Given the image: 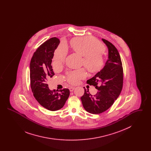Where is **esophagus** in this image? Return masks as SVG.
I'll use <instances>...</instances> for the list:
<instances>
[{"instance_id": "34e87169", "label": "esophagus", "mask_w": 151, "mask_h": 151, "mask_svg": "<svg viewBox=\"0 0 151 151\" xmlns=\"http://www.w3.org/2000/svg\"><path fill=\"white\" fill-rule=\"evenodd\" d=\"M75 87H70V88H69L70 91V92H72V91L75 89Z\"/></svg>"}]
</instances>
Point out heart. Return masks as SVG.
<instances>
[{"label":"heart","mask_w":151,"mask_h":151,"mask_svg":"<svg viewBox=\"0 0 151 151\" xmlns=\"http://www.w3.org/2000/svg\"><path fill=\"white\" fill-rule=\"evenodd\" d=\"M73 49L83 56L82 64L91 73L100 71L104 65L103 52L104 47L95 38L89 36L80 37L71 42ZM67 50L65 46H60L55 51L54 57V65H61L65 61ZM86 72L84 69L68 72L65 79L71 84H76L81 79L85 78Z\"/></svg>","instance_id":"heart-1"}]
</instances>
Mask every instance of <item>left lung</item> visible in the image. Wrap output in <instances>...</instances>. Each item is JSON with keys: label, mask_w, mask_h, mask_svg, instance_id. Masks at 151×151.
<instances>
[{"label": "left lung", "mask_w": 151, "mask_h": 151, "mask_svg": "<svg viewBox=\"0 0 151 151\" xmlns=\"http://www.w3.org/2000/svg\"><path fill=\"white\" fill-rule=\"evenodd\" d=\"M108 48V59L104 67L94 77L86 81L98 90L95 95L84 89L81 97L83 107L86 111L93 114H100L114 104L121 92L123 83V70L119 52L108 40L102 39Z\"/></svg>", "instance_id": "1"}]
</instances>
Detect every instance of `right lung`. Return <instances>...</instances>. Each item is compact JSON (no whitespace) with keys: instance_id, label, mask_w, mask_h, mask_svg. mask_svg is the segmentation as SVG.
I'll list each match as a JSON object with an SVG mask.
<instances>
[{"instance_id":"1","label":"right lung","mask_w":151,"mask_h":151,"mask_svg":"<svg viewBox=\"0 0 151 151\" xmlns=\"http://www.w3.org/2000/svg\"><path fill=\"white\" fill-rule=\"evenodd\" d=\"M59 43L57 37L45 41L34 52L30 63V87L33 96L42 106L50 111L63 108L70 95L68 89L50 91L47 84V80L54 75L51 62Z\"/></svg>"}]
</instances>
